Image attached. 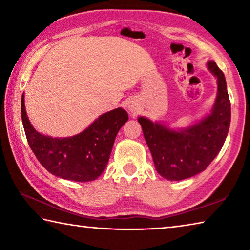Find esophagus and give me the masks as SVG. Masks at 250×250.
<instances>
[{"label": "esophagus", "instance_id": "1", "mask_svg": "<svg viewBox=\"0 0 250 250\" xmlns=\"http://www.w3.org/2000/svg\"><path fill=\"white\" fill-rule=\"evenodd\" d=\"M130 110H131V111H132V112H134V109H133V108H130Z\"/></svg>", "mask_w": 250, "mask_h": 250}]
</instances>
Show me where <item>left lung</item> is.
Segmentation results:
<instances>
[{"instance_id": "1", "label": "left lung", "mask_w": 250, "mask_h": 250, "mask_svg": "<svg viewBox=\"0 0 250 250\" xmlns=\"http://www.w3.org/2000/svg\"><path fill=\"white\" fill-rule=\"evenodd\" d=\"M209 70L217 77V98L211 113L200 124L173 131L140 117L147 146L156 171L164 179L181 181L204 171L221 151L230 125V101L225 76L215 62Z\"/></svg>"}]
</instances>
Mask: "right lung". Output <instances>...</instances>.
I'll use <instances>...</instances> for the list:
<instances>
[{
	"mask_svg": "<svg viewBox=\"0 0 250 250\" xmlns=\"http://www.w3.org/2000/svg\"><path fill=\"white\" fill-rule=\"evenodd\" d=\"M27 142L40 163L52 174L76 182L94 181L107 166L118 131L128 121L125 110L118 108L101 115L89 128L71 138H52L37 132L21 104Z\"/></svg>",
	"mask_w": 250,
	"mask_h": 250,
	"instance_id": "add662e5",
	"label": "right lung"
}]
</instances>
